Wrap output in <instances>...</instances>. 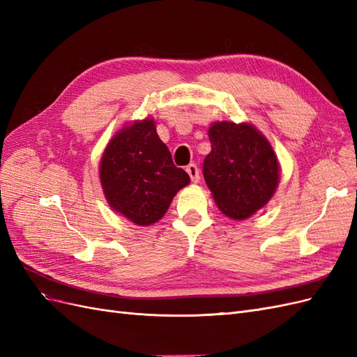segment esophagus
<instances>
[{
    "label": "esophagus",
    "instance_id": "1",
    "mask_svg": "<svg viewBox=\"0 0 357 357\" xmlns=\"http://www.w3.org/2000/svg\"><path fill=\"white\" fill-rule=\"evenodd\" d=\"M186 171H188V174H189L192 183H198L199 181V168L197 167V164H189L186 167Z\"/></svg>",
    "mask_w": 357,
    "mask_h": 357
}]
</instances>
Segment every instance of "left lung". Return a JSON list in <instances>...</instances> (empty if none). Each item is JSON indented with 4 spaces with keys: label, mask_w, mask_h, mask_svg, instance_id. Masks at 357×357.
<instances>
[{
    "label": "left lung",
    "mask_w": 357,
    "mask_h": 357,
    "mask_svg": "<svg viewBox=\"0 0 357 357\" xmlns=\"http://www.w3.org/2000/svg\"><path fill=\"white\" fill-rule=\"evenodd\" d=\"M204 178L219 210L244 220L268 204L280 180V165L268 139L250 123L214 122Z\"/></svg>",
    "instance_id": "obj_1"
}]
</instances>
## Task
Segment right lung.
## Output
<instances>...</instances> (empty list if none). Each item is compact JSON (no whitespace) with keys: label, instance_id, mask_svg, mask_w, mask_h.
<instances>
[{"label":"right lung","instance_id":"obj_1","mask_svg":"<svg viewBox=\"0 0 357 357\" xmlns=\"http://www.w3.org/2000/svg\"><path fill=\"white\" fill-rule=\"evenodd\" d=\"M100 180L110 207L138 226L164 218L176 193L190 181L172 164L152 117L116 132L102 153Z\"/></svg>","mask_w":357,"mask_h":357}]
</instances>
